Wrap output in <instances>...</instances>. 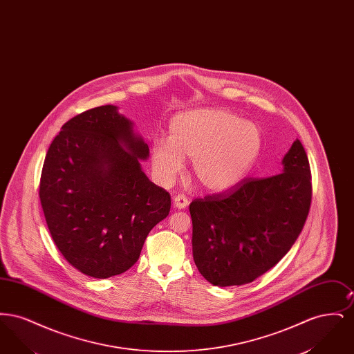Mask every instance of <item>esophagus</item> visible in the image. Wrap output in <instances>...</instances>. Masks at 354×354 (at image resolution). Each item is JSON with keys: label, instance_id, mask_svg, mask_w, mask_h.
Returning <instances> with one entry per match:
<instances>
[{"label": "esophagus", "instance_id": "1", "mask_svg": "<svg viewBox=\"0 0 354 354\" xmlns=\"http://www.w3.org/2000/svg\"><path fill=\"white\" fill-rule=\"evenodd\" d=\"M188 204H189V201L185 198V195H183V194H179V195L174 196V205H175V208L185 209V207H188Z\"/></svg>", "mask_w": 354, "mask_h": 354}]
</instances>
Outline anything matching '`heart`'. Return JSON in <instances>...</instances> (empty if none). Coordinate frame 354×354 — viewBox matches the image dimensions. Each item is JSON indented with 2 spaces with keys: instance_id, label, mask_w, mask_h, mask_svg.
<instances>
[{
  "instance_id": "heart-1",
  "label": "heart",
  "mask_w": 354,
  "mask_h": 354,
  "mask_svg": "<svg viewBox=\"0 0 354 354\" xmlns=\"http://www.w3.org/2000/svg\"><path fill=\"white\" fill-rule=\"evenodd\" d=\"M263 149L260 127L225 109H195L171 119L169 138L151 143L153 172L174 182L191 160L192 179L208 191H225L253 169Z\"/></svg>"
}]
</instances>
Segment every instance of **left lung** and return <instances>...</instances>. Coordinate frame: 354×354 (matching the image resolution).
Masks as SVG:
<instances>
[{
  "label": "left lung",
  "instance_id": "1",
  "mask_svg": "<svg viewBox=\"0 0 354 354\" xmlns=\"http://www.w3.org/2000/svg\"><path fill=\"white\" fill-rule=\"evenodd\" d=\"M310 179L306 152L296 139L281 174L244 179L191 203L192 254L203 277L214 286H243L274 267L303 231Z\"/></svg>",
  "mask_w": 354,
  "mask_h": 354
}]
</instances>
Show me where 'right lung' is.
<instances>
[{"label":"right lung","mask_w":354,"mask_h":354,"mask_svg":"<svg viewBox=\"0 0 354 354\" xmlns=\"http://www.w3.org/2000/svg\"><path fill=\"white\" fill-rule=\"evenodd\" d=\"M149 146L133 122L106 104L70 119L46 153L39 199L51 237L68 263L107 279L130 270L169 194L140 166Z\"/></svg>","instance_id":"add662e5"}]
</instances>
